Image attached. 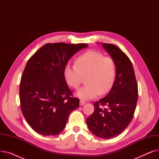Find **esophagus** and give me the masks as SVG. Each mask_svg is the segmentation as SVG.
Instances as JSON below:
<instances>
[{
	"label": "esophagus",
	"mask_w": 159,
	"mask_h": 159,
	"mask_svg": "<svg viewBox=\"0 0 159 159\" xmlns=\"http://www.w3.org/2000/svg\"><path fill=\"white\" fill-rule=\"evenodd\" d=\"M85 104H86L85 101H84V100H80V106H82V105H84Z\"/></svg>",
	"instance_id": "obj_1"
}]
</instances>
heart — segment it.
<instances>
[{"instance_id": "b5f03b06", "label": "heart", "mask_w": 159, "mask_h": 159, "mask_svg": "<svg viewBox=\"0 0 159 159\" xmlns=\"http://www.w3.org/2000/svg\"><path fill=\"white\" fill-rule=\"evenodd\" d=\"M75 66L66 65L64 77L68 84L77 89L86 77V85L80 88L77 96L82 99H91L100 93L105 94L114 84L116 64L113 58L96 50H89L79 55Z\"/></svg>"}]
</instances>
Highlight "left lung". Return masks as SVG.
I'll list each match as a JSON object with an SVG mask.
<instances>
[{"label":"left lung","instance_id":"obj_1","mask_svg":"<svg viewBox=\"0 0 159 159\" xmlns=\"http://www.w3.org/2000/svg\"><path fill=\"white\" fill-rule=\"evenodd\" d=\"M102 46L115 62L116 78L110 93L94 103V112L86 123L94 135L109 139L120 134L131 122L137 102L138 86L129 57L115 45Z\"/></svg>","mask_w":159,"mask_h":159}]
</instances>
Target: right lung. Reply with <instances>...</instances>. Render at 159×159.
I'll use <instances>...</instances> for the list:
<instances>
[{
  "mask_svg": "<svg viewBox=\"0 0 159 159\" xmlns=\"http://www.w3.org/2000/svg\"><path fill=\"white\" fill-rule=\"evenodd\" d=\"M86 44L48 43L28 60L20 82L22 113L30 127L44 136L65 128L70 113L79 106L64 77L68 61Z\"/></svg>",
  "mask_w": 159,
  "mask_h": 159,
  "instance_id": "1",
  "label": "right lung"
}]
</instances>
